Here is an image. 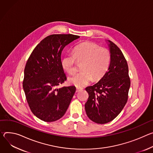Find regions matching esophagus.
<instances>
[{"mask_svg":"<svg viewBox=\"0 0 153 153\" xmlns=\"http://www.w3.org/2000/svg\"><path fill=\"white\" fill-rule=\"evenodd\" d=\"M82 88H76V92H78L79 91H80L81 90H82Z\"/></svg>","mask_w":153,"mask_h":153,"instance_id":"34e87169","label":"esophagus"}]
</instances>
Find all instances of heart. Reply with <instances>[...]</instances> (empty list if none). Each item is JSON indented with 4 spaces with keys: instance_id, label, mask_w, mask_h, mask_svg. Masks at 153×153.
I'll list each match as a JSON object with an SVG mask.
<instances>
[{
    "instance_id": "heart-1",
    "label": "heart",
    "mask_w": 153,
    "mask_h": 153,
    "mask_svg": "<svg viewBox=\"0 0 153 153\" xmlns=\"http://www.w3.org/2000/svg\"><path fill=\"white\" fill-rule=\"evenodd\" d=\"M76 62H82V71L71 76L69 82L81 88L88 85L93 78L97 81L104 76L110 63L109 51L105 48H100L93 42H83L74 48L73 54L65 55L61 63L65 72L73 74Z\"/></svg>"
}]
</instances>
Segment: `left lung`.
<instances>
[{"label":"left lung","instance_id":"left-lung-1","mask_svg":"<svg viewBox=\"0 0 153 153\" xmlns=\"http://www.w3.org/2000/svg\"><path fill=\"white\" fill-rule=\"evenodd\" d=\"M111 61L108 71L97 83L86 88L89 98L85 103L88 117L98 124L107 123L125 106L130 88L126 60L120 49L108 41Z\"/></svg>","mask_w":153,"mask_h":153}]
</instances>
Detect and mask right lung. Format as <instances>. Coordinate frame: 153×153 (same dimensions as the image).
I'll return each instance as SVG.
<instances>
[{
	"label": "right lung",
	"mask_w": 153,
	"mask_h": 153,
	"mask_svg": "<svg viewBox=\"0 0 153 153\" xmlns=\"http://www.w3.org/2000/svg\"><path fill=\"white\" fill-rule=\"evenodd\" d=\"M79 38L71 34L50 35L36 45L27 60L23 89L31 112L41 120H59L71 103L76 88H57L67 79L61 55L67 45Z\"/></svg>",
	"instance_id": "obj_1"
}]
</instances>
